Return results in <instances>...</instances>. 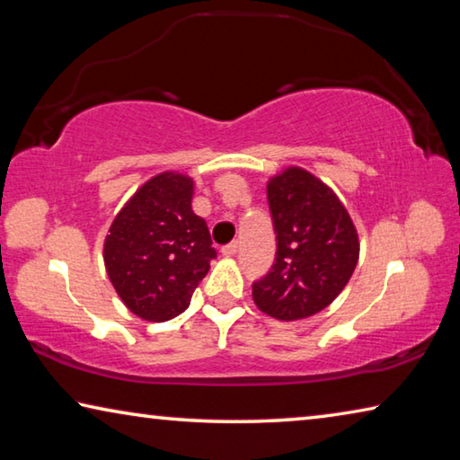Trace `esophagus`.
Returning a JSON list of instances; mask_svg holds the SVG:
<instances>
[{"label":"esophagus","mask_w":460,"mask_h":460,"mask_svg":"<svg viewBox=\"0 0 460 460\" xmlns=\"http://www.w3.org/2000/svg\"><path fill=\"white\" fill-rule=\"evenodd\" d=\"M221 252H223V255H227V258H231V255H235L239 252V243H237V241H231V243L223 245Z\"/></svg>","instance_id":"obj_1"}]
</instances>
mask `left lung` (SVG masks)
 Masks as SVG:
<instances>
[{
  "mask_svg": "<svg viewBox=\"0 0 460 460\" xmlns=\"http://www.w3.org/2000/svg\"><path fill=\"white\" fill-rule=\"evenodd\" d=\"M276 258L253 282V302L278 321L321 313L337 298L359 260V239L347 208L329 186L302 168L268 182Z\"/></svg>",
  "mask_w": 460,
  "mask_h": 460,
  "instance_id": "1",
  "label": "left lung"
}]
</instances>
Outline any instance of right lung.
<instances>
[{"instance_id":"add662e5","label":"right lung","mask_w":460,"mask_h":460,"mask_svg":"<svg viewBox=\"0 0 460 460\" xmlns=\"http://www.w3.org/2000/svg\"><path fill=\"white\" fill-rule=\"evenodd\" d=\"M192 181L162 172L147 181L109 229L105 268L119 298L144 321L182 314L217 252L207 221L192 213Z\"/></svg>"}]
</instances>
